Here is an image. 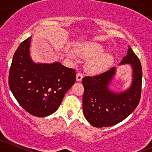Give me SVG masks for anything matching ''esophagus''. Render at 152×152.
<instances>
[{
    "label": "esophagus",
    "instance_id": "1",
    "mask_svg": "<svg viewBox=\"0 0 152 152\" xmlns=\"http://www.w3.org/2000/svg\"><path fill=\"white\" fill-rule=\"evenodd\" d=\"M83 77V75L82 74V73L81 72L77 73V74H76V80H77L78 81H81Z\"/></svg>",
    "mask_w": 152,
    "mask_h": 152
}]
</instances>
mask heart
<instances>
[{"instance_id":"1","label":"heart","mask_w":152,"mask_h":152,"mask_svg":"<svg viewBox=\"0 0 152 152\" xmlns=\"http://www.w3.org/2000/svg\"><path fill=\"white\" fill-rule=\"evenodd\" d=\"M104 47L97 43H86L78 48V54L83 58H91L86 64V69L91 73H99L110 66L112 57L107 53H102Z\"/></svg>"}]
</instances>
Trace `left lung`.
Returning <instances> with one entry per match:
<instances>
[{
    "label": "left lung",
    "instance_id": "8db88e82",
    "mask_svg": "<svg viewBox=\"0 0 152 152\" xmlns=\"http://www.w3.org/2000/svg\"><path fill=\"white\" fill-rule=\"evenodd\" d=\"M121 64H130L133 70L132 84L126 91L114 93L108 87L116 72L115 67L82 79L84 87L83 114L92 126L100 128L117 124L129 116L139 104L142 94V68L130 47Z\"/></svg>",
    "mask_w": 152,
    "mask_h": 152
}]
</instances>
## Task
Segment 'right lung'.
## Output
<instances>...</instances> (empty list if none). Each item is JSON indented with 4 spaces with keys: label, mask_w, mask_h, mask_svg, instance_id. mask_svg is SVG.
<instances>
[{
    "label": "right lung",
    "mask_w": 152,
    "mask_h": 152,
    "mask_svg": "<svg viewBox=\"0 0 152 152\" xmlns=\"http://www.w3.org/2000/svg\"><path fill=\"white\" fill-rule=\"evenodd\" d=\"M31 37L19 45L12 60L8 83L18 104L38 117L58 109L67 91L76 81V70L59 62L35 64L29 55Z\"/></svg>",
    "instance_id": "obj_1"
}]
</instances>
